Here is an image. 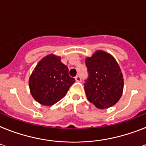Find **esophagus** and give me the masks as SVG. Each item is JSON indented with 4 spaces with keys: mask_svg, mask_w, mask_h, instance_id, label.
I'll return each mask as SVG.
<instances>
[{
    "mask_svg": "<svg viewBox=\"0 0 146 146\" xmlns=\"http://www.w3.org/2000/svg\"><path fill=\"white\" fill-rule=\"evenodd\" d=\"M75 80H76V82H80L82 79H81V76H80V75H77L75 77Z\"/></svg>",
    "mask_w": 146,
    "mask_h": 146,
    "instance_id": "esophagus-1",
    "label": "esophagus"
}]
</instances>
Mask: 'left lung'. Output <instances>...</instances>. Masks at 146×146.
<instances>
[{
	"label": "left lung",
	"instance_id": "obj_1",
	"mask_svg": "<svg viewBox=\"0 0 146 146\" xmlns=\"http://www.w3.org/2000/svg\"><path fill=\"white\" fill-rule=\"evenodd\" d=\"M89 76L85 80L87 99L97 108L113 106L120 100L123 89V78L114 57L103 50H97L86 59Z\"/></svg>",
	"mask_w": 146,
	"mask_h": 146
}]
</instances>
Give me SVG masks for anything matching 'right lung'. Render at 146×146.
<instances>
[{
  "label": "right lung",
  "instance_id": "obj_1",
  "mask_svg": "<svg viewBox=\"0 0 146 146\" xmlns=\"http://www.w3.org/2000/svg\"><path fill=\"white\" fill-rule=\"evenodd\" d=\"M75 79L69 76L68 68L60 57L48 55L35 66L29 80L33 97L38 103L50 106L63 98Z\"/></svg>",
  "mask_w": 146,
  "mask_h": 146
}]
</instances>
